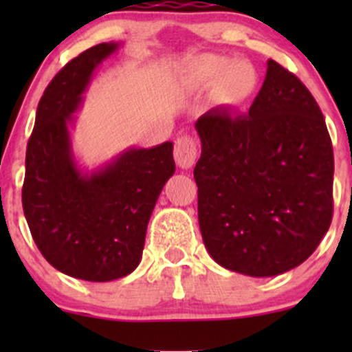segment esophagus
<instances>
[{
  "label": "esophagus",
  "mask_w": 352,
  "mask_h": 352,
  "mask_svg": "<svg viewBox=\"0 0 352 352\" xmlns=\"http://www.w3.org/2000/svg\"><path fill=\"white\" fill-rule=\"evenodd\" d=\"M173 156L180 168L189 170L192 168L197 160V144L190 136H180L175 141V150Z\"/></svg>",
  "instance_id": "1"
}]
</instances>
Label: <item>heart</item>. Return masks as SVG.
<instances>
[{"mask_svg":"<svg viewBox=\"0 0 352 352\" xmlns=\"http://www.w3.org/2000/svg\"><path fill=\"white\" fill-rule=\"evenodd\" d=\"M186 73L196 87H214L216 98L230 107L247 104L258 87V73L252 63L209 52L190 59Z\"/></svg>","mask_w":352,"mask_h":352,"instance_id":"b5f03b06","label":"heart"}]
</instances>
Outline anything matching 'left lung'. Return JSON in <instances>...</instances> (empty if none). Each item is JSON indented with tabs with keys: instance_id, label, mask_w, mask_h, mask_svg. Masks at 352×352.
I'll use <instances>...</instances> for the list:
<instances>
[{
	"instance_id": "left-lung-1",
	"label": "left lung",
	"mask_w": 352,
	"mask_h": 352,
	"mask_svg": "<svg viewBox=\"0 0 352 352\" xmlns=\"http://www.w3.org/2000/svg\"><path fill=\"white\" fill-rule=\"evenodd\" d=\"M199 228L221 267L271 278L307 261L332 221L333 153L324 116L293 73L269 59L248 113L196 122Z\"/></svg>"
}]
</instances>
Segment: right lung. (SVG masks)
Wrapping results in <instances>:
<instances>
[{
    "mask_svg": "<svg viewBox=\"0 0 352 352\" xmlns=\"http://www.w3.org/2000/svg\"><path fill=\"white\" fill-rule=\"evenodd\" d=\"M120 45L90 47L56 74L38 102L25 158L22 202L35 245L52 267L91 283L140 265L150 216L175 173L172 141L131 146L94 170L74 156V113L94 71Z\"/></svg>",
    "mask_w": 352,
    "mask_h": 352,
    "instance_id": "obj_1",
    "label": "right lung"
}]
</instances>
